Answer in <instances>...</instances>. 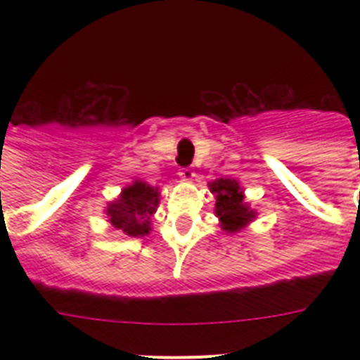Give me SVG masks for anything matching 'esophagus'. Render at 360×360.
<instances>
[{
	"instance_id": "1",
	"label": "esophagus",
	"mask_w": 360,
	"mask_h": 360,
	"mask_svg": "<svg viewBox=\"0 0 360 360\" xmlns=\"http://www.w3.org/2000/svg\"><path fill=\"white\" fill-rule=\"evenodd\" d=\"M180 176L184 178V180H193V178H195V171L191 169V167H182V169H180Z\"/></svg>"
}]
</instances>
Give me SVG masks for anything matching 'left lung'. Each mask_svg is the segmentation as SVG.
Returning <instances> with one entry per match:
<instances>
[{
    "label": "left lung",
    "instance_id": "1",
    "mask_svg": "<svg viewBox=\"0 0 360 360\" xmlns=\"http://www.w3.org/2000/svg\"><path fill=\"white\" fill-rule=\"evenodd\" d=\"M211 191L216 195V214L221 219V227L227 232H236L254 218V211L243 203V195L236 180L219 178L211 184Z\"/></svg>",
    "mask_w": 360,
    "mask_h": 360
}]
</instances>
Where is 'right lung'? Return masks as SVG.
<instances>
[{
    "label": "right lung",
    "instance_id": "right-lung-1",
    "mask_svg": "<svg viewBox=\"0 0 360 360\" xmlns=\"http://www.w3.org/2000/svg\"><path fill=\"white\" fill-rule=\"evenodd\" d=\"M158 203V189L136 180L126 187L117 202L108 205V216L113 227L124 231L128 236H146L149 234V218Z\"/></svg>",
    "mask_w": 360,
    "mask_h": 360
}]
</instances>
